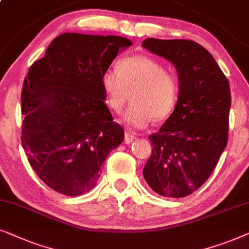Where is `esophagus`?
I'll return each mask as SVG.
<instances>
[{"label": "esophagus", "instance_id": "1", "mask_svg": "<svg viewBox=\"0 0 249 249\" xmlns=\"http://www.w3.org/2000/svg\"><path fill=\"white\" fill-rule=\"evenodd\" d=\"M136 139V137H135V135H132L131 132H129V131H125V134H124V142L125 144H130V142H132Z\"/></svg>", "mask_w": 249, "mask_h": 249}]
</instances>
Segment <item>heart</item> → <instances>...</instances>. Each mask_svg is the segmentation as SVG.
Instances as JSON below:
<instances>
[{"label": "heart", "instance_id": "1", "mask_svg": "<svg viewBox=\"0 0 249 249\" xmlns=\"http://www.w3.org/2000/svg\"><path fill=\"white\" fill-rule=\"evenodd\" d=\"M107 105L120 113L131 94V107L122 115L129 128L144 129L152 119L164 120L176 107L179 84L175 74L166 72L161 62L148 56H130L120 60L117 70L102 76Z\"/></svg>", "mask_w": 249, "mask_h": 249}]
</instances>
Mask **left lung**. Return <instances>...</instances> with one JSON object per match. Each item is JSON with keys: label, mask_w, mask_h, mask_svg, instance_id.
I'll list each match as a JSON object with an SVG mask.
<instances>
[{"label": "left lung", "mask_w": 249, "mask_h": 249, "mask_svg": "<svg viewBox=\"0 0 249 249\" xmlns=\"http://www.w3.org/2000/svg\"><path fill=\"white\" fill-rule=\"evenodd\" d=\"M142 46L170 61L179 79L175 110L148 137L153 151L142 176L159 195L180 198L209 179L226 148L229 81L212 54L193 40L147 38Z\"/></svg>", "instance_id": "obj_1"}]
</instances>
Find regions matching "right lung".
Masks as SVG:
<instances>
[{
  "label": "right lung",
  "instance_id": "1",
  "mask_svg": "<svg viewBox=\"0 0 249 249\" xmlns=\"http://www.w3.org/2000/svg\"><path fill=\"white\" fill-rule=\"evenodd\" d=\"M121 36L66 33L34 62L21 93V142L37 176L67 196L89 192L124 132L105 105L102 76L119 51Z\"/></svg>",
  "mask_w": 249,
  "mask_h": 249
}]
</instances>
